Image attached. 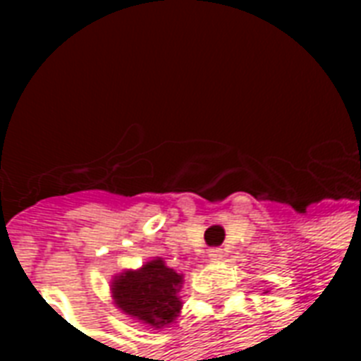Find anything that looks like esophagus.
I'll return each mask as SVG.
<instances>
[{
  "mask_svg": "<svg viewBox=\"0 0 361 361\" xmlns=\"http://www.w3.org/2000/svg\"><path fill=\"white\" fill-rule=\"evenodd\" d=\"M208 258H209V262H219L221 258H223V249H219V247H214V249H209Z\"/></svg>",
  "mask_w": 361,
  "mask_h": 361,
  "instance_id": "34e87169",
  "label": "esophagus"
}]
</instances>
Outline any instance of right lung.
<instances>
[{"mask_svg":"<svg viewBox=\"0 0 361 361\" xmlns=\"http://www.w3.org/2000/svg\"><path fill=\"white\" fill-rule=\"evenodd\" d=\"M183 275L169 268L163 258H153L140 269H127L112 281V298L121 313L140 324L163 328L180 314Z\"/></svg>","mask_w":361,"mask_h":361,"instance_id":"1","label":"right lung"}]
</instances>
